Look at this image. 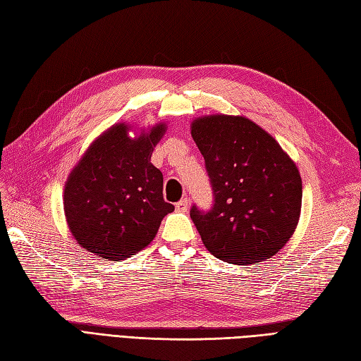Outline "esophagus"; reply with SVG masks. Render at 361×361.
<instances>
[{
  "mask_svg": "<svg viewBox=\"0 0 361 361\" xmlns=\"http://www.w3.org/2000/svg\"><path fill=\"white\" fill-rule=\"evenodd\" d=\"M175 207H177L178 212H188L189 209V200L188 198H181L177 204H175Z\"/></svg>",
  "mask_w": 361,
  "mask_h": 361,
  "instance_id": "obj_1",
  "label": "esophagus"
}]
</instances>
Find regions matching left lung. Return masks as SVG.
I'll list each match as a JSON object with an SVG mask.
<instances>
[{"instance_id":"left-lung-1","label":"left lung","mask_w":361,"mask_h":361,"mask_svg":"<svg viewBox=\"0 0 361 361\" xmlns=\"http://www.w3.org/2000/svg\"><path fill=\"white\" fill-rule=\"evenodd\" d=\"M192 137L214 192L209 210L190 209L206 248L236 265L270 259L299 221L302 180L295 164L269 133L245 117L197 118Z\"/></svg>"}]
</instances>
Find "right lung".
Returning a JSON list of instances; mask_svg holds the SVG:
<instances>
[{"instance_id":"right-lung-1","label":"right lung","mask_w":361,"mask_h":361,"mask_svg":"<svg viewBox=\"0 0 361 361\" xmlns=\"http://www.w3.org/2000/svg\"><path fill=\"white\" fill-rule=\"evenodd\" d=\"M166 131L128 137V126L109 128L70 173L63 210L73 236L85 250L118 261L140 252L173 206L163 200V173L151 155Z\"/></svg>"}]
</instances>
